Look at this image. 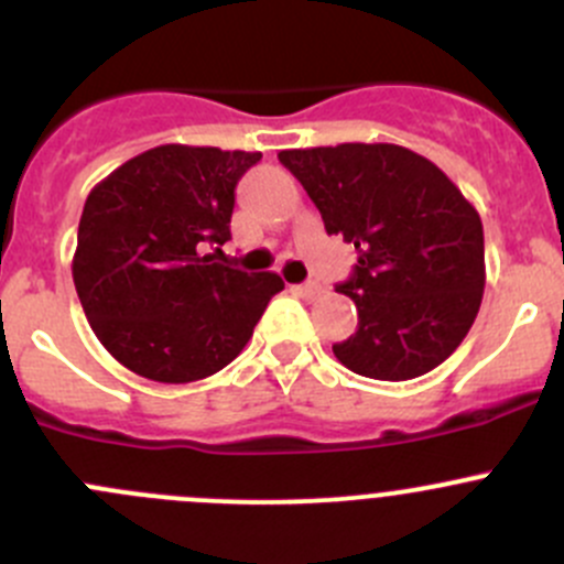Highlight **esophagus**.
I'll use <instances>...</instances> for the list:
<instances>
[{
	"instance_id": "esophagus-1",
	"label": "esophagus",
	"mask_w": 564,
	"mask_h": 564,
	"mask_svg": "<svg viewBox=\"0 0 564 564\" xmlns=\"http://www.w3.org/2000/svg\"><path fill=\"white\" fill-rule=\"evenodd\" d=\"M292 289L300 294V297H305V300H314V297H318V294H322V286H318V283H300V286H292Z\"/></svg>"
}]
</instances>
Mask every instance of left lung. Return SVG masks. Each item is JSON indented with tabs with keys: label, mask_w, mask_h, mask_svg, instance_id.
I'll use <instances>...</instances> for the list:
<instances>
[{
	"label": "left lung",
	"mask_w": 564,
	"mask_h": 564,
	"mask_svg": "<svg viewBox=\"0 0 564 564\" xmlns=\"http://www.w3.org/2000/svg\"><path fill=\"white\" fill-rule=\"evenodd\" d=\"M327 235L357 250L335 292L357 305V329L335 357L349 371L406 382L458 349L480 311L486 248L477 209L429 158L398 144L283 150Z\"/></svg>",
	"instance_id": "8db88e82"
}]
</instances>
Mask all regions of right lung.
Returning a JSON list of instances; mask_svg holds the SVG:
<instances>
[{
    "mask_svg": "<svg viewBox=\"0 0 564 564\" xmlns=\"http://www.w3.org/2000/svg\"><path fill=\"white\" fill-rule=\"evenodd\" d=\"M261 152L163 144L93 187L73 283L100 344L139 377L185 384L229 366L253 335L275 272L207 254L231 240L235 187Z\"/></svg>",
    "mask_w": 564,
    "mask_h": 564,
    "instance_id": "obj_1",
    "label": "right lung"
}]
</instances>
